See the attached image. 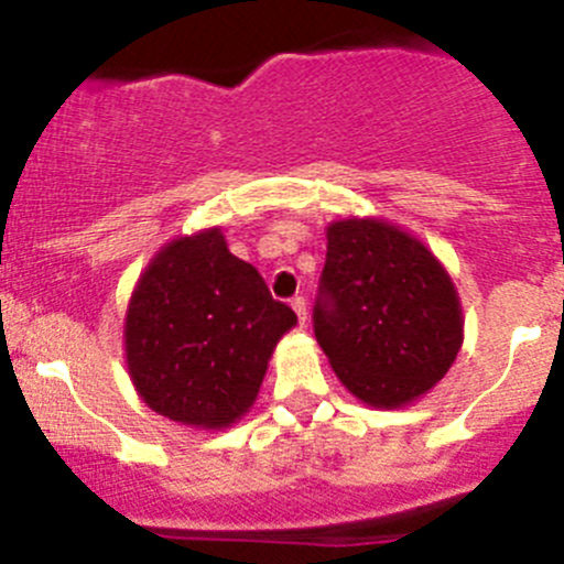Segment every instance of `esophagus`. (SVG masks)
<instances>
[{"instance_id": "esophagus-1", "label": "esophagus", "mask_w": 564, "mask_h": 564, "mask_svg": "<svg viewBox=\"0 0 564 564\" xmlns=\"http://www.w3.org/2000/svg\"><path fill=\"white\" fill-rule=\"evenodd\" d=\"M292 308H294V314H297V318H300V324H305L308 322V308H305V297H292Z\"/></svg>"}]
</instances>
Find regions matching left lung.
<instances>
[{
	"instance_id": "left-lung-1",
	"label": "left lung",
	"mask_w": 564,
	"mask_h": 564,
	"mask_svg": "<svg viewBox=\"0 0 564 564\" xmlns=\"http://www.w3.org/2000/svg\"><path fill=\"white\" fill-rule=\"evenodd\" d=\"M314 333L351 395L398 409L445 377L464 344V316L451 275L417 237L346 218L327 226Z\"/></svg>"
}]
</instances>
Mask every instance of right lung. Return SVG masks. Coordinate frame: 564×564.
I'll return each instance as SVG.
<instances>
[{"label": "right lung", "instance_id": "obj_1", "mask_svg": "<svg viewBox=\"0 0 564 564\" xmlns=\"http://www.w3.org/2000/svg\"><path fill=\"white\" fill-rule=\"evenodd\" d=\"M294 324L220 229L180 237L158 250L128 303L130 379L152 412L229 429L253 406L272 349Z\"/></svg>", "mask_w": 564, "mask_h": 564}]
</instances>
